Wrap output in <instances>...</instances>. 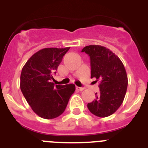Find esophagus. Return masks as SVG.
Listing matches in <instances>:
<instances>
[{
  "instance_id": "34e87169",
  "label": "esophagus",
  "mask_w": 148,
  "mask_h": 148,
  "mask_svg": "<svg viewBox=\"0 0 148 148\" xmlns=\"http://www.w3.org/2000/svg\"><path fill=\"white\" fill-rule=\"evenodd\" d=\"M76 89L78 90H79V91H82V90H84V87H76Z\"/></svg>"
}]
</instances>
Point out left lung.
<instances>
[{"label": "left lung", "mask_w": 148, "mask_h": 148, "mask_svg": "<svg viewBox=\"0 0 148 148\" xmlns=\"http://www.w3.org/2000/svg\"><path fill=\"white\" fill-rule=\"evenodd\" d=\"M82 52L90 56L91 78L99 81L100 88L87 108L95 116L108 117L119 108L125 99L128 84L125 66L118 56L103 46H87Z\"/></svg>", "instance_id": "1"}]
</instances>
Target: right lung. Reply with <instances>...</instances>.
<instances>
[{"label": "right lung", "instance_id": "1", "mask_svg": "<svg viewBox=\"0 0 148 148\" xmlns=\"http://www.w3.org/2000/svg\"><path fill=\"white\" fill-rule=\"evenodd\" d=\"M70 47L44 48L32 55L22 68L20 87L32 110L45 119H52L64 112L75 92L73 84L55 85L52 80L63 56Z\"/></svg>", "mask_w": 148, "mask_h": 148}]
</instances>
